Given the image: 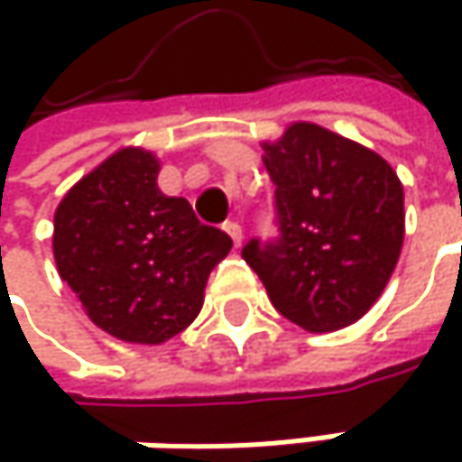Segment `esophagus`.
Returning <instances> with one entry per match:
<instances>
[{
	"label": "esophagus",
	"mask_w": 462,
	"mask_h": 462,
	"mask_svg": "<svg viewBox=\"0 0 462 462\" xmlns=\"http://www.w3.org/2000/svg\"><path fill=\"white\" fill-rule=\"evenodd\" d=\"M225 232L230 235L235 245H240V243H243V227H240L237 222H225Z\"/></svg>",
	"instance_id": "1"
}]
</instances>
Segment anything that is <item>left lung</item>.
<instances>
[{"instance_id": "1", "label": "left lung", "mask_w": 462, "mask_h": 462, "mask_svg": "<svg viewBox=\"0 0 462 462\" xmlns=\"http://www.w3.org/2000/svg\"><path fill=\"white\" fill-rule=\"evenodd\" d=\"M281 237L243 245L281 316L323 334L356 323L388 286L404 245V187L377 152L316 123L262 143Z\"/></svg>"}]
</instances>
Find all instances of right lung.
I'll return each mask as SVG.
<instances>
[{"mask_svg": "<svg viewBox=\"0 0 462 462\" xmlns=\"http://www.w3.org/2000/svg\"><path fill=\"white\" fill-rule=\"evenodd\" d=\"M157 173L152 152L117 149L52 219L58 275L98 328L136 345H162L198 319L208 275L232 248L184 198L162 195Z\"/></svg>", "mask_w": 462, "mask_h": 462, "instance_id": "obj_1", "label": "right lung"}]
</instances>
